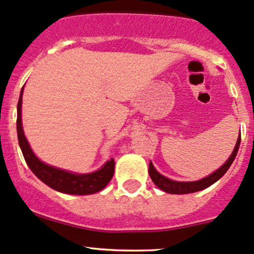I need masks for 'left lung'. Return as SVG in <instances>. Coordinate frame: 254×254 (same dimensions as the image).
I'll return each instance as SVG.
<instances>
[{
  "mask_svg": "<svg viewBox=\"0 0 254 254\" xmlns=\"http://www.w3.org/2000/svg\"><path fill=\"white\" fill-rule=\"evenodd\" d=\"M240 142H241V135L239 136L238 142H236L235 144V148H234L229 159L225 161L224 165H222L221 168L217 170V171H214L213 174H211L210 176L202 178V180L200 181H195V182H177V181H172L170 180V178H166L165 176L159 174L150 161H149V169H148L149 176L158 188H160L161 190L166 191V193H170V194H189V193H195V191L202 190V189H206L207 187L213 185L214 182H217V181H218L219 178H221L223 175L228 171V169H229L231 164H233L236 154H238Z\"/></svg>",
  "mask_w": 254,
  "mask_h": 254,
  "instance_id": "8db88e82",
  "label": "left lung"
}]
</instances>
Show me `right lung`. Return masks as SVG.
I'll use <instances>...</instances> for the list:
<instances>
[{"label":"right lung","instance_id":"1","mask_svg":"<svg viewBox=\"0 0 254 254\" xmlns=\"http://www.w3.org/2000/svg\"><path fill=\"white\" fill-rule=\"evenodd\" d=\"M23 90L20 91V97L18 101V117H16V131H18L19 146L23 152L24 159L31 171L36 175L43 183L49 186L50 188L65 194L73 195H88L94 194L102 190L112 180L114 174V160L111 159L102 166L91 174L78 175L72 174L54 166H49L41 161L35 155L30 144L24 135L23 125H21V101H23Z\"/></svg>","mask_w":254,"mask_h":254}]
</instances>
